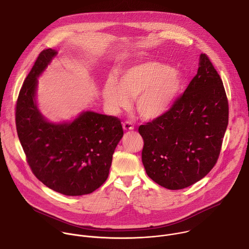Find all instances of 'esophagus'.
<instances>
[{"label":"esophagus","mask_w":249,"mask_h":249,"mask_svg":"<svg viewBox=\"0 0 249 249\" xmlns=\"http://www.w3.org/2000/svg\"><path fill=\"white\" fill-rule=\"evenodd\" d=\"M122 126H123V129L125 131H131V130H134V125L130 122V121H125L122 123Z\"/></svg>","instance_id":"1"}]
</instances>
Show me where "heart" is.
Here are the masks:
<instances>
[{"instance_id": "obj_1", "label": "heart", "mask_w": 249, "mask_h": 249, "mask_svg": "<svg viewBox=\"0 0 249 249\" xmlns=\"http://www.w3.org/2000/svg\"><path fill=\"white\" fill-rule=\"evenodd\" d=\"M180 85V76L175 70L165 64L150 61L122 71L119 83L114 79L106 81L102 96L114 111L129 107L130 97H137L139 114L145 119H155L170 108Z\"/></svg>"}]
</instances>
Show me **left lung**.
I'll list each match as a JSON object with an SVG mask.
<instances>
[{"label": "left lung", "mask_w": 249, "mask_h": 249, "mask_svg": "<svg viewBox=\"0 0 249 249\" xmlns=\"http://www.w3.org/2000/svg\"><path fill=\"white\" fill-rule=\"evenodd\" d=\"M228 123L223 81L209 57L201 54L185 91L164 114L139 127L148 176L170 190L196 183L217 163Z\"/></svg>", "instance_id": "left-lung-1"}]
</instances>
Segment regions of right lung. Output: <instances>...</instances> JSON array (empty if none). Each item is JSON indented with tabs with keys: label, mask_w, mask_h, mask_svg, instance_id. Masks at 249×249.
Instances as JSON below:
<instances>
[{
	"label": "right lung",
	"mask_w": 249,
	"mask_h": 249,
	"mask_svg": "<svg viewBox=\"0 0 249 249\" xmlns=\"http://www.w3.org/2000/svg\"><path fill=\"white\" fill-rule=\"evenodd\" d=\"M57 54L38 55L19 90L16 125L26 161L44 185L67 196H82L107 179L114 150L123 136L118 117L91 111L71 123L46 121L35 103L37 78Z\"/></svg>",
	"instance_id": "obj_1"
}]
</instances>
